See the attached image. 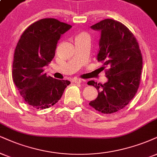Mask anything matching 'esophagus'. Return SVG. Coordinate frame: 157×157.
I'll return each instance as SVG.
<instances>
[{"mask_svg": "<svg viewBox=\"0 0 157 157\" xmlns=\"http://www.w3.org/2000/svg\"><path fill=\"white\" fill-rule=\"evenodd\" d=\"M73 82H74L75 84H81V83L83 82V80H82V79L80 78H74Z\"/></svg>", "mask_w": 157, "mask_h": 157, "instance_id": "1", "label": "esophagus"}]
</instances>
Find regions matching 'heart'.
I'll return each instance as SVG.
<instances>
[{
  "label": "heart",
  "instance_id": "1",
  "mask_svg": "<svg viewBox=\"0 0 157 157\" xmlns=\"http://www.w3.org/2000/svg\"><path fill=\"white\" fill-rule=\"evenodd\" d=\"M87 36V34H86V33H80V34H78V36H76V38H78L83 37V36Z\"/></svg>",
  "mask_w": 157,
  "mask_h": 157
}]
</instances>
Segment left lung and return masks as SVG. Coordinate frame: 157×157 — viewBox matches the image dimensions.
Instances as JSON below:
<instances>
[{
  "instance_id": "left-lung-1",
  "label": "left lung",
  "mask_w": 157,
  "mask_h": 157,
  "mask_svg": "<svg viewBox=\"0 0 157 157\" xmlns=\"http://www.w3.org/2000/svg\"><path fill=\"white\" fill-rule=\"evenodd\" d=\"M101 32L98 60L105 70L108 82L97 84L90 81L98 91V96L89 105L102 113H113L124 108L138 90L143 67L139 44L132 33L124 25L106 19L91 26Z\"/></svg>"
}]
</instances>
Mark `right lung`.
Masks as SVG:
<instances>
[{"mask_svg": "<svg viewBox=\"0 0 157 157\" xmlns=\"http://www.w3.org/2000/svg\"><path fill=\"white\" fill-rule=\"evenodd\" d=\"M71 25L53 18L30 25L19 38L13 55L12 78L26 103L37 109L57 103L71 84L47 76L44 67L55 55L58 40Z\"/></svg>", "mask_w": 157, "mask_h": 157, "instance_id": "right-lung-1", "label": "right lung"}]
</instances>
